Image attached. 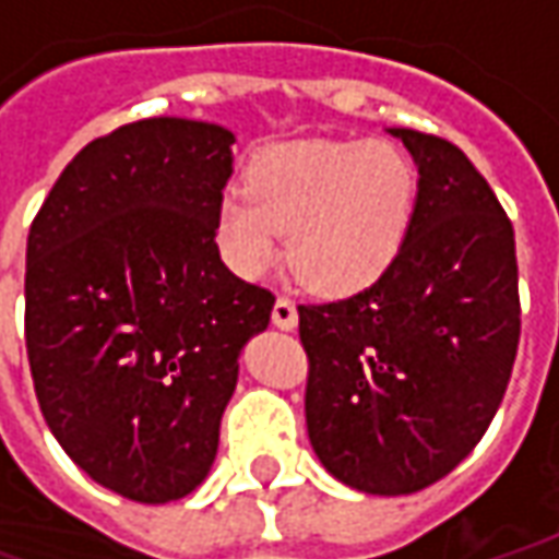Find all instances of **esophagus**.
Listing matches in <instances>:
<instances>
[{
	"instance_id": "obj_1",
	"label": "esophagus",
	"mask_w": 559,
	"mask_h": 559,
	"mask_svg": "<svg viewBox=\"0 0 559 559\" xmlns=\"http://www.w3.org/2000/svg\"><path fill=\"white\" fill-rule=\"evenodd\" d=\"M272 324H275V328H281V331H294V328L299 324L297 306L284 297L275 299V309H272Z\"/></svg>"
}]
</instances>
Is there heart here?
Returning <instances> with one entry per match:
<instances>
[{
  "mask_svg": "<svg viewBox=\"0 0 559 559\" xmlns=\"http://www.w3.org/2000/svg\"><path fill=\"white\" fill-rule=\"evenodd\" d=\"M420 176L390 142L302 139L265 147L247 169V188L228 185L216 203L222 260L260 278L284 257L312 294L353 297L402 257L417 216Z\"/></svg>",
  "mask_w": 559,
  "mask_h": 559,
  "instance_id": "heart-1",
  "label": "heart"
}]
</instances>
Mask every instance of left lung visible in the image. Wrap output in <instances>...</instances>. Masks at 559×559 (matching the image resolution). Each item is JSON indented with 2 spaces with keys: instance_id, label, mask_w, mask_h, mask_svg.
Instances as JSON below:
<instances>
[{
  "instance_id": "obj_1",
  "label": "left lung",
  "mask_w": 559,
  "mask_h": 559,
  "mask_svg": "<svg viewBox=\"0 0 559 559\" xmlns=\"http://www.w3.org/2000/svg\"><path fill=\"white\" fill-rule=\"evenodd\" d=\"M408 243L374 287L299 306L306 427L318 461L365 495H412L489 430L520 343L513 225L461 147L414 129Z\"/></svg>"
}]
</instances>
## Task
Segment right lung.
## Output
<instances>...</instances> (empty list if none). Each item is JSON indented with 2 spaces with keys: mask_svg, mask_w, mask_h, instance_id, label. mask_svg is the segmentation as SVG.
Listing matches in <instances>:
<instances>
[{
  "mask_svg": "<svg viewBox=\"0 0 559 559\" xmlns=\"http://www.w3.org/2000/svg\"><path fill=\"white\" fill-rule=\"evenodd\" d=\"M235 132L151 117L88 142L27 238L33 386L61 449L98 486L179 501L216 461L238 356L275 297L231 275L216 203Z\"/></svg>",
  "mask_w": 559,
  "mask_h": 559,
  "instance_id": "1",
  "label": "right lung"
}]
</instances>
